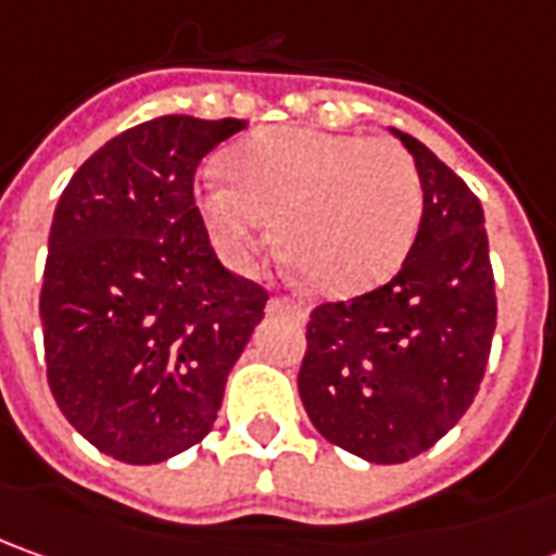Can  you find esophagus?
Masks as SVG:
<instances>
[{
    "label": "esophagus",
    "mask_w": 556,
    "mask_h": 556,
    "mask_svg": "<svg viewBox=\"0 0 556 556\" xmlns=\"http://www.w3.org/2000/svg\"><path fill=\"white\" fill-rule=\"evenodd\" d=\"M270 311H277V314H292V316H298V319H304V316H307V307H304L301 301H295V298H289V295L270 298Z\"/></svg>",
    "instance_id": "34e87169"
}]
</instances>
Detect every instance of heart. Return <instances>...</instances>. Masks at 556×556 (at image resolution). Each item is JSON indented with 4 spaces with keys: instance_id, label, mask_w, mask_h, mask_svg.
<instances>
[{
    "instance_id": "1",
    "label": "heart",
    "mask_w": 556,
    "mask_h": 556,
    "mask_svg": "<svg viewBox=\"0 0 556 556\" xmlns=\"http://www.w3.org/2000/svg\"><path fill=\"white\" fill-rule=\"evenodd\" d=\"M226 181H205L197 208L237 270H249L277 224L282 258L323 295H359L391 279L421 220V178L388 138L267 128L224 156Z\"/></svg>"
}]
</instances>
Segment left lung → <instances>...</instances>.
<instances>
[{
	"label": "left lung",
	"instance_id": "left-lung-1",
	"mask_svg": "<svg viewBox=\"0 0 556 556\" xmlns=\"http://www.w3.org/2000/svg\"><path fill=\"white\" fill-rule=\"evenodd\" d=\"M391 131L421 178L415 242L391 282L316 307L298 372L316 431L375 465L409 462L458 425L498 314L483 205L421 141Z\"/></svg>",
	"mask_w": 556,
	"mask_h": 556
}]
</instances>
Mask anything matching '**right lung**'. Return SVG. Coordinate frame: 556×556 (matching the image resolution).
<instances>
[{"label":"right lung","mask_w":556,"mask_h":556,"mask_svg":"<svg viewBox=\"0 0 556 556\" xmlns=\"http://www.w3.org/2000/svg\"><path fill=\"white\" fill-rule=\"evenodd\" d=\"M242 119L156 116L91 153L64 187L39 295L49 388L70 425L125 465L197 446L264 316L193 200L208 150Z\"/></svg>","instance_id":"right-lung-1"}]
</instances>
